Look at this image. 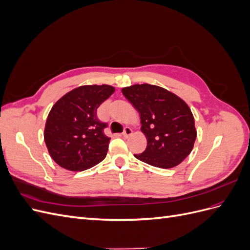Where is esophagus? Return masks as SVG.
<instances>
[{"mask_svg": "<svg viewBox=\"0 0 250 250\" xmlns=\"http://www.w3.org/2000/svg\"><path fill=\"white\" fill-rule=\"evenodd\" d=\"M131 133H132V129H131V128H130V127H125V128H124V131H123L122 134H123L124 138H128Z\"/></svg>", "mask_w": 250, "mask_h": 250, "instance_id": "esophagus-1", "label": "esophagus"}]
</instances>
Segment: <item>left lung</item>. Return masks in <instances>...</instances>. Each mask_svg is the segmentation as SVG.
<instances>
[{
    "label": "left lung",
    "instance_id": "8db88e82",
    "mask_svg": "<svg viewBox=\"0 0 250 250\" xmlns=\"http://www.w3.org/2000/svg\"><path fill=\"white\" fill-rule=\"evenodd\" d=\"M122 93L140 112L142 131L147 138L138 160L153 167L170 169L191 153L196 140L194 117L187 103L163 87L135 84Z\"/></svg>",
    "mask_w": 250,
    "mask_h": 250
}]
</instances>
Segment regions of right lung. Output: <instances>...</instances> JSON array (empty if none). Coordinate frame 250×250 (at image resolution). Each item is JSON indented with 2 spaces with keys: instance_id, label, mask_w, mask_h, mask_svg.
Masks as SVG:
<instances>
[{
  "instance_id": "add662e5",
  "label": "right lung",
  "mask_w": 250,
  "mask_h": 250,
  "mask_svg": "<svg viewBox=\"0 0 250 250\" xmlns=\"http://www.w3.org/2000/svg\"><path fill=\"white\" fill-rule=\"evenodd\" d=\"M115 92L110 85L79 86L53 105L44 142L53 160L70 171H83L102 162L110 139L104 134L107 123L97 118V108Z\"/></svg>"
}]
</instances>
